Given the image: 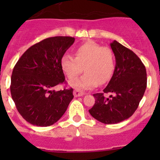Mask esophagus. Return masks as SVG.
Masks as SVG:
<instances>
[{
	"label": "esophagus",
	"mask_w": 160,
	"mask_h": 160,
	"mask_svg": "<svg viewBox=\"0 0 160 160\" xmlns=\"http://www.w3.org/2000/svg\"><path fill=\"white\" fill-rule=\"evenodd\" d=\"M83 94H84V93H83L82 91H80V90H73V95H74V97H81Z\"/></svg>",
	"instance_id": "esophagus-1"
}]
</instances>
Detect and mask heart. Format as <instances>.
I'll return each mask as SVG.
<instances>
[{"label":"heart","mask_w":160,"mask_h":160,"mask_svg":"<svg viewBox=\"0 0 160 160\" xmlns=\"http://www.w3.org/2000/svg\"><path fill=\"white\" fill-rule=\"evenodd\" d=\"M75 58L70 54L63 55L61 66L69 79H73L82 73V77L70 81L72 87L87 90L104 84L111 79L114 70L115 60L110 48L102 47L94 42L82 44L74 51Z\"/></svg>","instance_id":"1"}]
</instances>
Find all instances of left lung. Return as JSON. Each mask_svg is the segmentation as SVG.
I'll return each mask as SVG.
<instances>
[{
    "label": "left lung",
    "mask_w": 160,
    "mask_h": 160,
    "mask_svg": "<svg viewBox=\"0 0 160 160\" xmlns=\"http://www.w3.org/2000/svg\"><path fill=\"white\" fill-rule=\"evenodd\" d=\"M115 57V68L104 93H113L110 98L103 93L94 94L95 103L89 110L98 121L114 124L128 119L140 102L147 87V72L142 61L132 50L117 41L111 43Z\"/></svg>",
    "instance_id": "1"
}]
</instances>
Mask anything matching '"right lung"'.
<instances>
[{
	"label": "right lung",
	"mask_w": 160,
	"mask_h": 160,
	"mask_svg": "<svg viewBox=\"0 0 160 160\" xmlns=\"http://www.w3.org/2000/svg\"><path fill=\"white\" fill-rule=\"evenodd\" d=\"M72 37H53L22 54L11 76L10 91L20 114L28 122L48 127L58 122L73 99V89L53 90L66 82L61 59L74 42Z\"/></svg>",
	"instance_id": "add662e5"
}]
</instances>
